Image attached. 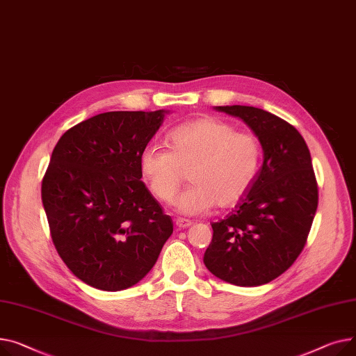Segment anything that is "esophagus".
I'll return each mask as SVG.
<instances>
[{
  "label": "esophagus",
  "mask_w": 356,
  "mask_h": 356,
  "mask_svg": "<svg viewBox=\"0 0 356 356\" xmlns=\"http://www.w3.org/2000/svg\"><path fill=\"white\" fill-rule=\"evenodd\" d=\"M191 224H193V222H191L190 220H185V218H177V220H175V225H177L178 228H188Z\"/></svg>",
  "instance_id": "obj_1"
}]
</instances>
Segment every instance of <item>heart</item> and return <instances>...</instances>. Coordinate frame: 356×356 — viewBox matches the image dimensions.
Returning <instances> with one entry per match:
<instances>
[{"mask_svg":"<svg viewBox=\"0 0 356 356\" xmlns=\"http://www.w3.org/2000/svg\"><path fill=\"white\" fill-rule=\"evenodd\" d=\"M170 149L146 145L139 155V168L151 191L170 202L190 170L193 182L175 198L179 214L200 216L218 207L234 205L250 190L261 165V143L248 131L202 116L175 128L168 136Z\"/></svg>","mask_w":356,"mask_h":356,"instance_id":"b5f03b06","label":"heart"}]
</instances>
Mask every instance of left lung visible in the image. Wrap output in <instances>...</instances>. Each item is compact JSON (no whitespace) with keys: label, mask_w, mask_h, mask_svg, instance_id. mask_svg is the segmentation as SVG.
<instances>
[{"label":"left lung","mask_w":356,"mask_h":356,"mask_svg":"<svg viewBox=\"0 0 356 356\" xmlns=\"http://www.w3.org/2000/svg\"><path fill=\"white\" fill-rule=\"evenodd\" d=\"M241 119L259 138L263 165L224 220L213 222L204 264L236 286H261L295 263L318 208V184L307 145L296 128L253 106H216Z\"/></svg>","instance_id":"1"}]
</instances>
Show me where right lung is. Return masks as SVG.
Wrapping results in <instances>:
<instances>
[{
  "instance_id": "obj_1",
  "label": "right lung",
  "mask_w": 356,
  "mask_h": 356,
  "mask_svg": "<svg viewBox=\"0 0 356 356\" xmlns=\"http://www.w3.org/2000/svg\"><path fill=\"white\" fill-rule=\"evenodd\" d=\"M168 113H100L54 146L41 184L51 238L72 273L95 289L139 283L174 232L139 168L142 149Z\"/></svg>"
}]
</instances>
